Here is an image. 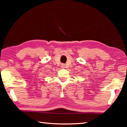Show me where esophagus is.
<instances>
[{
    "mask_svg": "<svg viewBox=\"0 0 127 127\" xmlns=\"http://www.w3.org/2000/svg\"><path fill=\"white\" fill-rule=\"evenodd\" d=\"M64 67H65V65L64 64H62V68H64Z\"/></svg>",
    "mask_w": 127,
    "mask_h": 127,
    "instance_id": "1",
    "label": "esophagus"
}]
</instances>
